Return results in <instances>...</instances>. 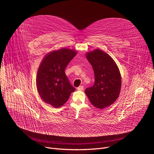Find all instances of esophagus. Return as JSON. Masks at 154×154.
<instances>
[{"mask_svg": "<svg viewBox=\"0 0 154 154\" xmlns=\"http://www.w3.org/2000/svg\"><path fill=\"white\" fill-rule=\"evenodd\" d=\"M77 89V90H79V91H83V86L82 85H81V86H79Z\"/></svg>", "mask_w": 154, "mask_h": 154, "instance_id": "esophagus-1", "label": "esophagus"}]
</instances>
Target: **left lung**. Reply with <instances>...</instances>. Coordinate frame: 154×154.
I'll return each mask as SVG.
<instances>
[{
    "mask_svg": "<svg viewBox=\"0 0 154 154\" xmlns=\"http://www.w3.org/2000/svg\"><path fill=\"white\" fill-rule=\"evenodd\" d=\"M86 57L93 67L95 82L85 92L93 105L103 109L113 104L119 97L121 74L113 59L100 49L88 52Z\"/></svg>",
    "mask_w": 154,
    "mask_h": 154,
    "instance_id": "obj_1",
    "label": "left lung"
}]
</instances>
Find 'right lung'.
Wrapping results in <instances>:
<instances>
[{"mask_svg":"<svg viewBox=\"0 0 154 154\" xmlns=\"http://www.w3.org/2000/svg\"><path fill=\"white\" fill-rule=\"evenodd\" d=\"M76 54L74 50L63 48L48 53L40 64L36 75L37 90L42 99L54 108L61 107L75 90L64 70Z\"/></svg>","mask_w":154,"mask_h":154,"instance_id":"add662e5","label":"right lung"}]
</instances>
